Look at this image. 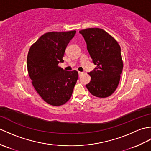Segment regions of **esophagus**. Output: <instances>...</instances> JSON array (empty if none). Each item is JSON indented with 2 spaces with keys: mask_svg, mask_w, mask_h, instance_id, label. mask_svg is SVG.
Returning <instances> with one entry per match:
<instances>
[{
  "mask_svg": "<svg viewBox=\"0 0 151 151\" xmlns=\"http://www.w3.org/2000/svg\"><path fill=\"white\" fill-rule=\"evenodd\" d=\"M82 74H83V72H80V71L78 72V75H79L80 76H81L82 75Z\"/></svg>",
  "mask_w": 151,
  "mask_h": 151,
  "instance_id": "34e87169",
  "label": "esophagus"
}]
</instances>
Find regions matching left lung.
I'll use <instances>...</instances> for the list:
<instances>
[{
    "label": "left lung",
    "mask_w": 151,
    "mask_h": 151,
    "mask_svg": "<svg viewBox=\"0 0 151 151\" xmlns=\"http://www.w3.org/2000/svg\"><path fill=\"white\" fill-rule=\"evenodd\" d=\"M79 32L84 38L93 62L97 65L93 71L88 73L91 81L86 84V88L95 97H108L117 89L123 70L119 45L101 28H87Z\"/></svg>",
    "instance_id": "left-lung-1"
}]
</instances>
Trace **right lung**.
Listing matches in <instances>:
<instances>
[{
    "label": "right lung",
    "mask_w": 151,
    "mask_h": 151,
    "mask_svg": "<svg viewBox=\"0 0 151 151\" xmlns=\"http://www.w3.org/2000/svg\"><path fill=\"white\" fill-rule=\"evenodd\" d=\"M75 30L50 32L32 44L27 56L28 75L34 89L47 103L61 106L71 97L78 78L76 70L66 71L58 66Z\"/></svg>",
    "instance_id": "obj_1"
}]
</instances>
